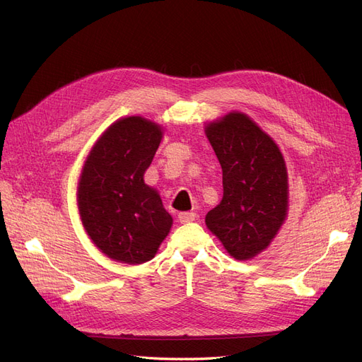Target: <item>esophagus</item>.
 <instances>
[{
  "label": "esophagus",
  "instance_id": "obj_1",
  "mask_svg": "<svg viewBox=\"0 0 362 362\" xmlns=\"http://www.w3.org/2000/svg\"><path fill=\"white\" fill-rule=\"evenodd\" d=\"M196 218V214L194 213H189V211H184V213H180L178 214V221L181 222V223H189V222H193Z\"/></svg>",
  "mask_w": 362,
  "mask_h": 362
}]
</instances>
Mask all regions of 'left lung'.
<instances>
[{
    "label": "left lung",
    "mask_w": 362,
    "mask_h": 362,
    "mask_svg": "<svg viewBox=\"0 0 362 362\" xmlns=\"http://www.w3.org/2000/svg\"><path fill=\"white\" fill-rule=\"evenodd\" d=\"M205 134L223 173V198L205 225L233 258L267 249L288 211V173L279 146L254 120L231 112L206 124Z\"/></svg>",
    "instance_id": "1"
}]
</instances>
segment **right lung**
Instances as JSON below:
<instances>
[{
	"label": "right lung",
	"mask_w": 362,
	"mask_h": 362,
	"mask_svg": "<svg viewBox=\"0 0 362 362\" xmlns=\"http://www.w3.org/2000/svg\"><path fill=\"white\" fill-rule=\"evenodd\" d=\"M163 128L141 116L120 117L96 140L76 187L83 226L104 255L125 264L156 257L173 218L144 175Z\"/></svg>",
	"instance_id": "add662e5"
}]
</instances>
